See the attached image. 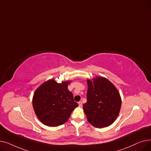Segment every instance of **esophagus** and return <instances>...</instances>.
I'll use <instances>...</instances> for the list:
<instances>
[{"mask_svg": "<svg viewBox=\"0 0 151 151\" xmlns=\"http://www.w3.org/2000/svg\"><path fill=\"white\" fill-rule=\"evenodd\" d=\"M78 105H79V106H82V105H83V104H82V101H79L78 102Z\"/></svg>", "mask_w": 151, "mask_h": 151, "instance_id": "1", "label": "esophagus"}]
</instances>
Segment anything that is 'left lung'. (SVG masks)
<instances>
[{"mask_svg":"<svg viewBox=\"0 0 151 151\" xmlns=\"http://www.w3.org/2000/svg\"><path fill=\"white\" fill-rule=\"evenodd\" d=\"M87 102L83 105L88 122L96 128L111 125L119 114L122 100L115 86L104 77L87 80Z\"/></svg>","mask_w":151,"mask_h":151,"instance_id":"8db88e82","label":"left lung"}]
</instances>
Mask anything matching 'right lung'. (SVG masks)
<instances>
[{
	"label": "right lung",
	"mask_w": 151,
	"mask_h": 151,
	"mask_svg": "<svg viewBox=\"0 0 151 151\" xmlns=\"http://www.w3.org/2000/svg\"><path fill=\"white\" fill-rule=\"evenodd\" d=\"M71 81L58 83L51 79L35 90L32 99L35 113L42 123L50 127H58L68 121L78 104L73 93L68 89Z\"/></svg>",
	"instance_id": "obj_1"
}]
</instances>
